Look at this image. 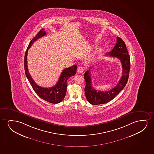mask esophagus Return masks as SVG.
Returning <instances> with one entry per match:
<instances>
[{
    "label": "esophagus",
    "mask_w": 154,
    "mask_h": 154,
    "mask_svg": "<svg viewBox=\"0 0 154 154\" xmlns=\"http://www.w3.org/2000/svg\"><path fill=\"white\" fill-rule=\"evenodd\" d=\"M84 69L82 66H79L77 68V72L78 73H82V72H84Z\"/></svg>",
    "instance_id": "esophagus-1"
}]
</instances>
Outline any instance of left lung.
<instances>
[{
  "mask_svg": "<svg viewBox=\"0 0 154 154\" xmlns=\"http://www.w3.org/2000/svg\"><path fill=\"white\" fill-rule=\"evenodd\" d=\"M106 55L117 57L120 60L122 65V76L117 85L111 90L105 91H97L91 85L90 72L91 68H89V70L86 71L84 74L85 80L86 82L85 93L87 100L89 103L94 105L107 103L111 101L124 89L128 79L131 66L130 56L128 55L126 44L122 39L117 37V42L114 48L110 52L107 53Z\"/></svg>",
  "mask_w": 154,
  "mask_h": 154,
  "instance_id": "8db88e82",
  "label": "left lung"
}]
</instances>
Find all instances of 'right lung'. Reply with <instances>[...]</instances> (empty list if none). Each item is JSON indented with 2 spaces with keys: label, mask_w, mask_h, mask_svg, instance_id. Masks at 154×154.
<instances>
[{
  "label": "right lung",
  "mask_w": 154,
  "mask_h": 154,
  "mask_svg": "<svg viewBox=\"0 0 154 154\" xmlns=\"http://www.w3.org/2000/svg\"><path fill=\"white\" fill-rule=\"evenodd\" d=\"M46 35V33L44 29H42L29 42V44L28 46L25 55V72L26 76L27 77L28 80H29L30 84L32 85V88L41 98L50 103H58L61 102L64 99L67 91V80L70 77L74 76L76 74L77 66H72L70 67L64 69L61 72L59 80L54 86L49 88H44L36 84L31 76L30 75L28 69L27 59L28 51L36 40H37L38 38L45 36Z\"/></svg>",
  "instance_id": "right-lung-1"
}]
</instances>
